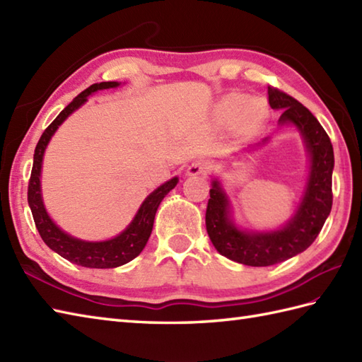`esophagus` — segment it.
<instances>
[{"mask_svg":"<svg viewBox=\"0 0 362 362\" xmlns=\"http://www.w3.org/2000/svg\"><path fill=\"white\" fill-rule=\"evenodd\" d=\"M210 161L209 160H194L187 168V175H205L206 173L210 171Z\"/></svg>","mask_w":362,"mask_h":362,"instance_id":"34e87169","label":"esophagus"}]
</instances>
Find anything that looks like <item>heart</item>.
Listing matches in <instances>:
<instances>
[{"instance_id":"1","label":"heart","mask_w":362,"mask_h":362,"mask_svg":"<svg viewBox=\"0 0 362 362\" xmlns=\"http://www.w3.org/2000/svg\"><path fill=\"white\" fill-rule=\"evenodd\" d=\"M219 113L227 119L241 117V126L247 130L257 129L266 118V107L259 101L249 103V98L241 93H232L219 103Z\"/></svg>"}]
</instances>
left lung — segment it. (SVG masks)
<instances>
[{
	"label": "left lung",
	"mask_w": 362,
	"mask_h": 362,
	"mask_svg": "<svg viewBox=\"0 0 362 362\" xmlns=\"http://www.w3.org/2000/svg\"><path fill=\"white\" fill-rule=\"evenodd\" d=\"M269 104L281 110L280 126H294L303 138L310 156V173L303 196L292 218L276 230H244L232 219L230 199L218 179H213L205 226L210 240L221 255L245 266H272L298 255L316 240L332 211V175L334 168L333 146L316 117L297 99L269 87ZM269 140L264 138L257 146ZM255 146V148H257Z\"/></svg>",
	"instance_id": "8db88e82"
}]
</instances>
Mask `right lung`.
Returning a JSON list of instances; mask_svg holds the SVG:
<instances>
[{
    "label": "right lung",
    "instance_id": "obj_1",
    "mask_svg": "<svg viewBox=\"0 0 362 362\" xmlns=\"http://www.w3.org/2000/svg\"><path fill=\"white\" fill-rule=\"evenodd\" d=\"M117 87H119V82L93 83V86H90L87 90H83L81 95L76 96L73 101L59 113V117L46 127V130L40 136V140H38L35 146L33 173H30L28 187V202L30 206V211H33L35 227L45 244L48 245L51 250L59 253L60 257L71 261V263L91 269L118 267L140 255L151 236L153 219H156V213L160 202L163 201V197L177 185V182H179V177H173L171 180L165 182L163 185L153 189L152 193L144 199L134 219L130 221V224L122 230L119 235L105 241L79 240V238H74L64 232V230L56 226V222L49 218V214L46 211L43 204L40 185L42 163L46 146H48L52 135L56 134L59 126L62 124L74 110H78L81 105L86 104L90 95H93L98 90Z\"/></svg>",
    "mask_w": 362,
    "mask_h": 362
}]
</instances>
